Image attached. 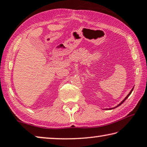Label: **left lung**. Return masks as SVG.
<instances>
[{
    "label": "left lung",
    "mask_w": 147,
    "mask_h": 147,
    "mask_svg": "<svg viewBox=\"0 0 147 147\" xmlns=\"http://www.w3.org/2000/svg\"><path fill=\"white\" fill-rule=\"evenodd\" d=\"M133 89H134V88H132V89H131V91L130 92V93H129V94H128V95L126 96V98H124V100H123V101H122V102H121L120 104H119L118 106H117L116 107H115V108H117V107H118V106H120V105H121V104H123V103L124 102V101H125V100H126V99H127V98L128 97V96H130V94L131 93V92H132V91H133ZM110 109H111V108H110Z\"/></svg>",
    "instance_id": "1"
}]
</instances>
